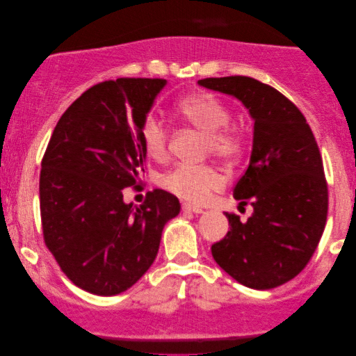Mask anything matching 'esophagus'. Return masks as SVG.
<instances>
[{
  "label": "esophagus",
  "mask_w": 356,
  "mask_h": 356,
  "mask_svg": "<svg viewBox=\"0 0 356 356\" xmlns=\"http://www.w3.org/2000/svg\"><path fill=\"white\" fill-rule=\"evenodd\" d=\"M181 207L183 211H188V212H196V213L202 212V207H199L196 204H191V202H183Z\"/></svg>",
  "instance_id": "obj_1"
}]
</instances>
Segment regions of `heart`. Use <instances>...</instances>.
I'll return each instance as SVG.
<instances>
[{"label":"heart","mask_w":356,"mask_h":356,"mask_svg":"<svg viewBox=\"0 0 356 356\" xmlns=\"http://www.w3.org/2000/svg\"><path fill=\"white\" fill-rule=\"evenodd\" d=\"M178 110L189 124L206 133V154L212 152L218 159L233 160L245 152V131L230 123L232 111L217 95L202 92L186 97L179 102ZM139 136L149 157L159 160L167 155L168 128L157 116H145L140 123ZM162 184L177 196L201 204L207 201L213 191H218L223 186V178L212 165L177 163L163 175Z\"/></svg>","instance_id":"heart-1"}]
</instances>
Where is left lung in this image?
I'll list each match as a JSON object with an SVG mask.
<instances>
[{"mask_svg":"<svg viewBox=\"0 0 356 356\" xmlns=\"http://www.w3.org/2000/svg\"><path fill=\"white\" fill-rule=\"evenodd\" d=\"M199 84L235 95L254 120L246 172L233 196L254 213L246 223L225 216L230 230L212 245L218 266L240 284L275 289L300 274L313 257L327 220L329 194L313 131L293 102L248 76L207 77Z\"/></svg>","mask_w":356,"mask_h":356,"instance_id":"1","label":"left lung"}]
</instances>
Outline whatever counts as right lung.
Listing matches in <instances>:
<instances>
[{
	"mask_svg": "<svg viewBox=\"0 0 356 356\" xmlns=\"http://www.w3.org/2000/svg\"><path fill=\"white\" fill-rule=\"evenodd\" d=\"M165 79L118 77L87 89L58 121L42 159L43 241L79 289L111 296L133 286L159 252L163 225L179 213L172 193L152 189L138 209L145 150L139 128Z\"/></svg>",
	"mask_w": 356,
	"mask_h": 356,
	"instance_id": "obj_1",
	"label": "right lung"
}]
</instances>
